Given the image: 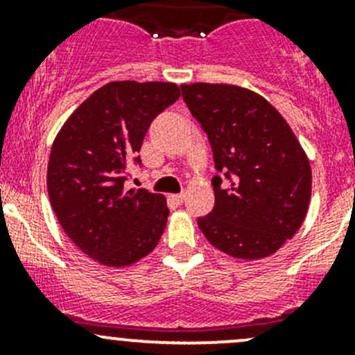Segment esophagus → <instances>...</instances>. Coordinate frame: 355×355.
Wrapping results in <instances>:
<instances>
[{
	"instance_id": "34e87169",
	"label": "esophagus",
	"mask_w": 355,
	"mask_h": 355,
	"mask_svg": "<svg viewBox=\"0 0 355 355\" xmlns=\"http://www.w3.org/2000/svg\"><path fill=\"white\" fill-rule=\"evenodd\" d=\"M170 199L173 200L175 204H182V202H184L185 196L184 194H173V196H170Z\"/></svg>"
}]
</instances>
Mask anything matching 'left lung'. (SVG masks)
<instances>
[{
    "label": "left lung",
    "mask_w": 355,
    "mask_h": 355,
    "mask_svg": "<svg viewBox=\"0 0 355 355\" xmlns=\"http://www.w3.org/2000/svg\"><path fill=\"white\" fill-rule=\"evenodd\" d=\"M182 98L207 134L214 207L198 225L211 245L261 259L295 235L311 200V164L285 118L263 96L228 84H184ZM227 178L228 188L220 184Z\"/></svg>",
    "instance_id": "obj_1"
}]
</instances>
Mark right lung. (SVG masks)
Returning <instances> with one entry per match:
<instances>
[{
	"label": "right lung",
	"instance_id": "add662e5",
	"mask_svg": "<svg viewBox=\"0 0 355 355\" xmlns=\"http://www.w3.org/2000/svg\"><path fill=\"white\" fill-rule=\"evenodd\" d=\"M180 98L171 82L118 80L92 92L53 142L48 194L60 225L82 252L111 268L137 263L159 242L166 199L125 189L130 163L157 114Z\"/></svg>",
	"mask_w": 355,
	"mask_h": 355
}]
</instances>
